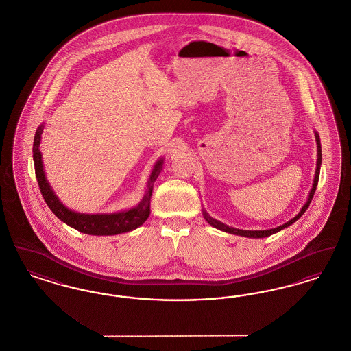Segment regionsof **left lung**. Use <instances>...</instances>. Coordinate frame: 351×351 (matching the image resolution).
<instances>
[{"label": "left lung", "mask_w": 351, "mask_h": 351, "mask_svg": "<svg viewBox=\"0 0 351 351\" xmlns=\"http://www.w3.org/2000/svg\"><path fill=\"white\" fill-rule=\"evenodd\" d=\"M316 141H317V168H316V175H315V182H313V188H312V191H311V193H309V197H308V201L305 202V205L302 206V209L300 210V213L296 216L295 218H292L291 221H288L287 223H284L282 226H278V228H275V229H268V230H242V229H235V228H229L228 225H225V223H222V222H219L217 219H215V218L210 217L206 212H204V218L208 221V223L209 225H212L213 228H216V229H219V230H222V232H226V233L230 234H237V235H242V237H249V238H265V237H268V235H271V234L278 233V232H280L282 229L284 228H288L289 225H292L293 222H296L299 218L305 213V210L308 209V206H309V204H311V201L313 199V195H315V192H316V186H317L318 184V178H319V167H321V160H322V154H321V143H319V136H318V134L316 133Z\"/></svg>", "instance_id": "left-lung-1"}]
</instances>
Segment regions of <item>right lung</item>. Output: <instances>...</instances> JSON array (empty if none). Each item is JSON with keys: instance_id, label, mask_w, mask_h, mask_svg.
Instances as JSON below:
<instances>
[{"instance_id": "1", "label": "right lung", "mask_w": 351, "mask_h": 351, "mask_svg": "<svg viewBox=\"0 0 351 351\" xmlns=\"http://www.w3.org/2000/svg\"><path fill=\"white\" fill-rule=\"evenodd\" d=\"M42 132H43V126H39L35 133V136H34L33 159L35 175H36V180H38V185H39L42 196L56 217L62 219L63 222H66L69 226H72L73 229H76L82 233L90 234V235H116V234L126 233V232L136 229L147 219V217L150 216L152 184L156 180L158 175L162 171L163 160H159L152 169L146 195L136 208H133L128 212L114 213V215L75 213V212L67 209L60 201L58 200V197L55 196V193L52 192L50 185L46 180L43 165H42V155L39 150Z\"/></svg>"}]
</instances>
